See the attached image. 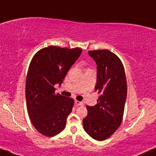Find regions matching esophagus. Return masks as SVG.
<instances>
[{"label": "esophagus", "instance_id": "esophagus-1", "mask_svg": "<svg viewBox=\"0 0 156 156\" xmlns=\"http://www.w3.org/2000/svg\"><path fill=\"white\" fill-rule=\"evenodd\" d=\"M74 103H75L76 105H77V106H84V103H83V102L76 101V100L74 101Z\"/></svg>", "mask_w": 156, "mask_h": 156}]
</instances>
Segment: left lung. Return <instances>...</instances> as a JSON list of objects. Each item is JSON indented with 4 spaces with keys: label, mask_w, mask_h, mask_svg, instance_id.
I'll use <instances>...</instances> for the list:
<instances>
[{
    "label": "left lung",
    "mask_w": 156,
    "mask_h": 156,
    "mask_svg": "<svg viewBox=\"0 0 156 156\" xmlns=\"http://www.w3.org/2000/svg\"><path fill=\"white\" fill-rule=\"evenodd\" d=\"M97 64L95 91L101 96L94 106H87L88 114L83 119L84 131L97 140L109 138L122 121L127 95L123 64L116 55L107 50L89 51Z\"/></svg>",
    "instance_id": "left-lung-1"
}]
</instances>
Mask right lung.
Listing matches in <instances>:
<instances>
[{"label":"right lung","instance_id":"right-lung-1","mask_svg":"<svg viewBox=\"0 0 156 156\" xmlns=\"http://www.w3.org/2000/svg\"><path fill=\"white\" fill-rule=\"evenodd\" d=\"M82 52L80 48L50 46L38 51L32 59L26 78L25 99L31 122L42 135L51 137L65 129L74 100L55 94L54 86H61Z\"/></svg>","mask_w":156,"mask_h":156}]
</instances>
